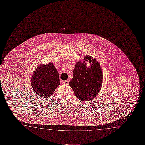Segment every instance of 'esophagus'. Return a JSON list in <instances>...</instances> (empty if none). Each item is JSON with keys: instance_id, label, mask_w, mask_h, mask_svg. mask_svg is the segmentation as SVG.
<instances>
[{"instance_id": "obj_1", "label": "esophagus", "mask_w": 145, "mask_h": 145, "mask_svg": "<svg viewBox=\"0 0 145 145\" xmlns=\"http://www.w3.org/2000/svg\"><path fill=\"white\" fill-rule=\"evenodd\" d=\"M64 84H65L66 85H68V84H69V81L68 80H66V81H65L63 82Z\"/></svg>"}]
</instances>
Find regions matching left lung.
<instances>
[{
    "label": "left lung",
    "instance_id": "8db88e82",
    "mask_svg": "<svg viewBox=\"0 0 145 145\" xmlns=\"http://www.w3.org/2000/svg\"><path fill=\"white\" fill-rule=\"evenodd\" d=\"M87 61L91 63L89 68L86 66ZM102 84L103 71L96 59L88 55L83 61L76 62L69 86L78 99L84 101L93 99L99 93Z\"/></svg>",
    "mask_w": 145,
    "mask_h": 145
}]
</instances>
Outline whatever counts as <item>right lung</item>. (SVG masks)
<instances>
[{
	"label": "right lung",
	"instance_id": "1",
	"mask_svg": "<svg viewBox=\"0 0 145 145\" xmlns=\"http://www.w3.org/2000/svg\"><path fill=\"white\" fill-rule=\"evenodd\" d=\"M60 84L58 73L52 63L39 66L31 77V86L35 93L44 98L50 97Z\"/></svg>",
	"mask_w": 145,
	"mask_h": 145
}]
</instances>
